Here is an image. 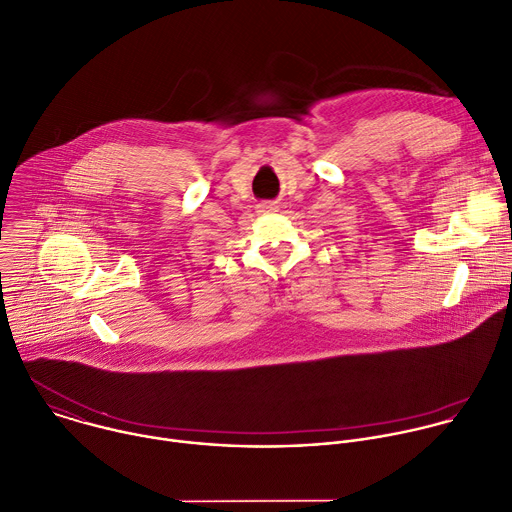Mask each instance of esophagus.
Returning a JSON list of instances; mask_svg holds the SVG:
<instances>
[{
	"label": "esophagus",
	"instance_id": "1",
	"mask_svg": "<svg viewBox=\"0 0 512 512\" xmlns=\"http://www.w3.org/2000/svg\"><path fill=\"white\" fill-rule=\"evenodd\" d=\"M257 209H259V213H277L279 207L275 201H263L257 205Z\"/></svg>",
	"mask_w": 512,
	"mask_h": 512
}]
</instances>
